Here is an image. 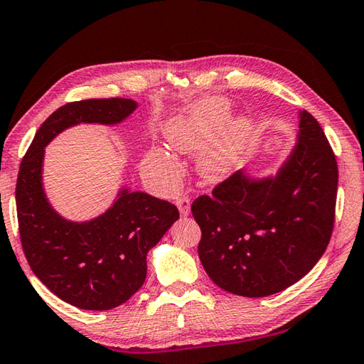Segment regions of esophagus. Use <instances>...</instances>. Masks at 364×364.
<instances>
[{"instance_id":"1","label":"esophagus","mask_w":364,"mask_h":364,"mask_svg":"<svg viewBox=\"0 0 364 364\" xmlns=\"http://www.w3.org/2000/svg\"><path fill=\"white\" fill-rule=\"evenodd\" d=\"M176 203H177V208H178V213H181V215L186 218V215L190 214V198L188 196H181V198H178Z\"/></svg>"}]
</instances>
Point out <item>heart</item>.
I'll list each match as a JSON object with an SVG mask.
<instances>
[{
  "label": "heart",
  "mask_w": 364,
  "mask_h": 364,
  "mask_svg": "<svg viewBox=\"0 0 364 364\" xmlns=\"http://www.w3.org/2000/svg\"><path fill=\"white\" fill-rule=\"evenodd\" d=\"M228 112L230 104L227 99L209 97L193 105L187 114L171 119L164 126V136L174 150L187 155L205 150L200 158V171L209 181H219L230 174L254 139V124L245 114L223 124ZM144 171L166 187H176L182 177V166L161 149H151L146 153Z\"/></svg>",
  "instance_id": "obj_1"
}]
</instances>
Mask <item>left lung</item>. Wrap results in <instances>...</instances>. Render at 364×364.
<instances>
[{
    "mask_svg": "<svg viewBox=\"0 0 364 364\" xmlns=\"http://www.w3.org/2000/svg\"><path fill=\"white\" fill-rule=\"evenodd\" d=\"M336 155L318 121L299 113L294 149L275 176L235 172L193 201L198 256L224 291L265 297L314 269L329 245L337 196Z\"/></svg>",
    "mask_w": 364,
    "mask_h": 364,
    "instance_id": "left-lung-1",
    "label": "left lung"
}]
</instances>
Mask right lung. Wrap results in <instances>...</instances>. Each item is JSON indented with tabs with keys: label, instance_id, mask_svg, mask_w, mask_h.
Instances as JSON below:
<instances>
[{
	"label": "right lung",
	"instance_id": "1",
	"mask_svg": "<svg viewBox=\"0 0 364 364\" xmlns=\"http://www.w3.org/2000/svg\"><path fill=\"white\" fill-rule=\"evenodd\" d=\"M137 108L131 99L70 102L36 131L16 186L18 233L30 269L49 291L82 310H110L136 294L146 277V254L178 219V209L123 188L112 208L87 222L57 214L44 195V146L80 123L117 124Z\"/></svg>",
	"mask_w": 364,
	"mask_h": 364
}]
</instances>
